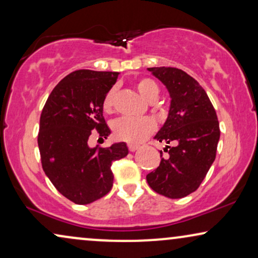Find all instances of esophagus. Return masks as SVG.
Instances as JSON below:
<instances>
[{
  "mask_svg": "<svg viewBox=\"0 0 258 258\" xmlns=\"http://www.w3.org/2000/svg\"><path fill=\"white\" fill-rule=\"evenodd\" d=\"M138 149H139V145H137V144H128V150L131 152H135Z\"/></svg>",
  "mask_w": 258,
  "mask_h": 258,
  "instance_id": "obj_1",
  "label": "esophagus"
}]
</instances>
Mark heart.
Returning a JSON list of instances; mask_svg holds the SVG:
<instances>
[{
    "instance_id": "heart-1",
    "label": "heart",
    "mask_w": 258,
    "mask_h": 258,
    "mask_svg": "<svg viewBox=\"0 0 258 258\" xmlns=\"http://www.w3.org/2000/svg\"><path fill=\"white\" fill-rule=\"evenodd\" d=\"M137 90L144 99L148 101H155L158 97L159 87L155 81L149 77H143L137 81ZM114 90L110 89L106 93L102 101V109L105 113H110L113 110ZM156 123L149 116L143 118H119L112 122V131L116 139L130 144H139L151 136L155 131Z\"/></svg>"
}]
</instances>
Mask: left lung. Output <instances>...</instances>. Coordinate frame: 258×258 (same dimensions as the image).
Returning <instances> with one entry per match:
<instances>
[{
  "label": "left lung",
  "mask_w": 258,
  "mask_h": 258,
  "mask_svg": "<svg viewBox=\"0 0 258 258\" xmlns=\"http://www.w3.org/2000/svg\"><path fill=\"white\" fill-rule=\"evenodd\" d=\"M148 70L167 87L171 101L168 118L155 136L167 143L169 156L146 181L156 193L181 199L197 190L216 159L219 121L206 91L187 73L165 67Z\"/></svg>",
  "instance_id": "left-lung-1"
}]
</instances>
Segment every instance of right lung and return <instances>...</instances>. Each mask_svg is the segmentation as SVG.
<instances>
[{"instance_id":"right-lung-1","label":"right lung","mask_w":258,"mask_h":258,"mask_svg":"<svg viewBox=\"0 0 258 258\" xmlns=\"http://www.w3.org/2000/svg\"><path fill=\"white\" fill-rule=\"evenodd\" d=\"M119 73L77 70L54 87L42 108L38 146L45 174L61 195L77 205L105 197L113 187L112 163L126 157V143L89 148L91 133L107 138L102 101Z\"/></svg>"}]
</instances>
